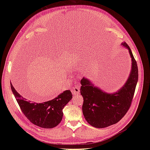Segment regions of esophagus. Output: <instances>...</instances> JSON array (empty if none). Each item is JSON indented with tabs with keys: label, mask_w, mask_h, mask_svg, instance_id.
<instances>
[{
	"label": "esophagus",
	"mask_w": 150,
	"mask_h": 150,
	"mask_svg": "<svg viewBox=\"0 0 150 150\" xmlns=\"http://www.w3.org/2000/svg\"><path fill=\"white\" fill-rule=\"evenodd\" d=\"M80 93V90H79V86H75L74 88L72 89V93L74 95H77L79 94Z\"/></svg>",
	"instance_id": "34e87169"
}]
</instances>
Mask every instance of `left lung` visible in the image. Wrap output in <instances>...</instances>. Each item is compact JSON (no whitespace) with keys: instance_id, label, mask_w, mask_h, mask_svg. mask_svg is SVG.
<instances>
[{"instance_id":"8db88e82","label":"left lung","mask_w":150,"mask_h":150,"mask_svg":"<svg viewBox=\"0 0 150 150\" xmlns=\"http://www.w3.org/2000/svg\"><path fill=\"white\" fill-rule=\"evenodd\" d=\"M121 44L129 50L132 66L128 80L118 91L108 94L95 87L88 79L81 80L83 115L88 123L95 128H106L117 123L128 112L133 101L138 79L137 62L128 45L125 42Z\"/></svg>"}]
</instances>
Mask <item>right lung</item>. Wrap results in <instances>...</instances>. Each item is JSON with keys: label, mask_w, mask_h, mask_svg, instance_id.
Returning <instances> with one entry per match:
<instances>
[{"label": "right lung", "mask_w": 150, "mask_h": 150, "mask_svg": "<svg viewBox=\"0 0 150 150\" xmlns=\"http://www.w3.org/2000/svg\"><path fill=\"white\" fill-rule=\"evenodd\" d=\"M12 91L22 112L32 123L42 128H52L60 123L62 109L72 99L70 90H66L51 101L42 103L26 100L18 93L11 83Z\"/></svg>", "instance_id": "right-lung-1"}]
</instances>
